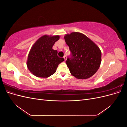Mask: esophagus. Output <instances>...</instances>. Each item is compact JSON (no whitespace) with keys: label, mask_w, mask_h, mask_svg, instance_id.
I'll return each mask as SVG.
<instances>
[{"label":"esophagus","mask_w":127,"mask_h":127,"mask_svg":"<svg viewBox=\"0 0 127 127\" xmlns=\"http://www.w3.org/2000/svg\"><path fill=\"white\" fill-rule=\"evenodd\" d=\"M63 58H64V60H66V59H67V56H64Z\"/></svg>","instance_id":"1"}]
</instances>
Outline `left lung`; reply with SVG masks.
Masks as SVG:
<instances>
[{
  "instance_id": "obj_1",
  "label": "left lung",
  "mask_w": 127,
  "mask_h": 127,
  "mask_svg": "<svg viewBox=\"0 0 127 127\" xmlns=\"http://www.w3.org/2000/svg\"><path fill=\"white\" fill-rule=\"evenodd\" d=\"M64 38L71 52L66 61L71 74L78 79L91 77L100 66V49L82 33L72 32Z\"/></svg>"
}]
</instances>
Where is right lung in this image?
Listing matches in <instances>:
<instances>
[{
	"instance_id": "right-lung-1",
	"label": "right lung",
	"mask_w": 127,
	"mask_h": 127,
	"mask_svg": "<svg viewBox=\"0 0 127 127\" xmlns=\"http://www.w3.org/2000/svg\"><path fill=\"white\" fill-rule=\"evenodd\" d=\"M59 36L44 35L38 39L29 53L27 66L34 75L42 78L54 74L59 64L64 60L52 49Z\"/></svg>"
}]
</instances>
